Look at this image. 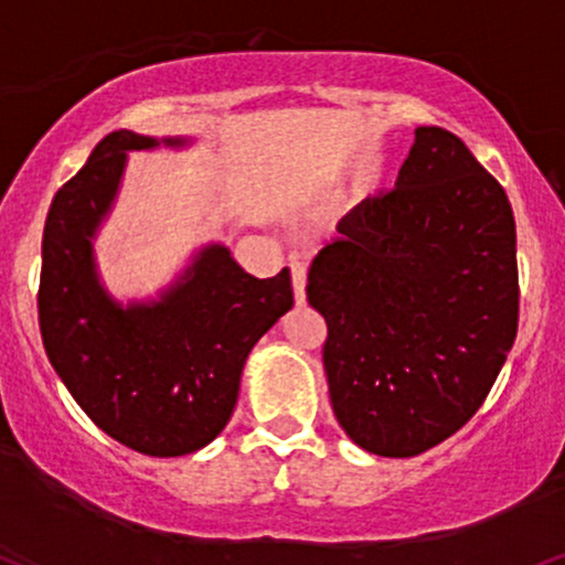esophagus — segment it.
<instances>
[{"label": "esophagus", "instance_id": "esophagus-1", "mask_svg": "<svg viewBox=\"0 0 565 565\" xmlns=\"http://www.w3.org/2000/svg\"><path fill=\"white\" fill-rule=\"evenodd\" d=\"M290 275H294L296 303L301 306V303L306 301V264H303V262H294V264H290Z\"/></svg>", "mask_w": 565, "mask_h": 565}]
</instances>
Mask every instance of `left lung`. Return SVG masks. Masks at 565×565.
<instances>
[{
	"instance_id": "1",
	"label": "left lung",
	"mask_w": 565,
	"mask_h": 565,
	"mask_svg": "<svg viewBox=\"0 0 565 565\" xmlns=\"http://www.w3.org/2000/svg\"><path fill=\"white\" fill-rule=\"evenodd\" d=\"M338 233L306 285L332 411L359 448L419 456L477 414L516 340L511 204L461 138L424 125L393 191Z\"/></svg>"
}]
</instances>
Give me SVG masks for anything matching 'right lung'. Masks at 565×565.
I'll list each match as a JSON object with an SVG mask.
<instances>
[{"label":"right lung","instance_id":"obj_1","mask_svg":"<svg viewBox=\"0 0 565 565\" xmlns=\"http://www.w3.org/2000/svg\"><path fill=\"white\" fill-rule=\"evenodd\" d=\"M196 136L115 130L49 206L39 324L62 385L88 419L143 456L175 458L214 440L238 403L250 348L294 306L290 271L248 275L220 241L188 256L154 296L117 298L96 238L120 196L130 151H183Z\"/></svg>","mask_w":565,"mask_h":565}]
</instances>
